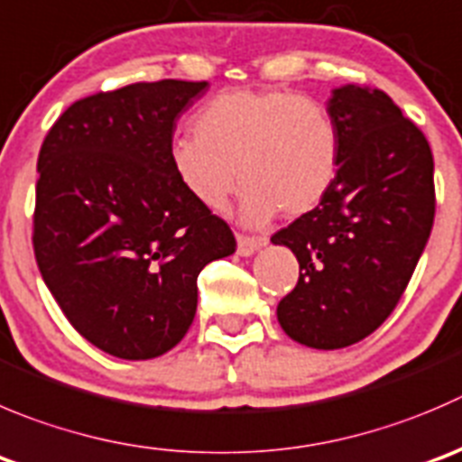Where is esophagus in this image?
Segmentation results:
<instances>
[{
    "label": "esophagus",
    "mask_w": 462,
    "mask_h": 462,
    "mask_svg": "<svg viewBox=\"0 0 462 462\" xmlns=\"http://www.w3.org/2000/svg\"><path fill=\"white\" fill-rule=\"evenodd\" d=\"M263 244H266V239H262V236L236 235V253H239L241 257H250V254L257 253Z\"/></svg>",
    "instance_id": "34e87169"
}]
</instances>
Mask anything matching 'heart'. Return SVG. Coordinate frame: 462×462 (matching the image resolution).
<instances>
[{
	"mask_svg": "<svg viewBox=\"0 0 462 462\" xmlns=\"http://www.w3.org/2000/svg\"><path fill=\"white\" fill-rule=\"evenodd\" d=\"M194 133L169 149L178 182L203 208L223 212L241 180L248 226L271 221L277 209L311 212L338 176L334 119L320 103L286 89L217 94L196 115Z\"/></svg>",
	"mask_w": 462,
	"mask_h": 462,
	"instance_id": "1",
	"label": "heart"
}]
</instances>
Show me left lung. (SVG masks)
<instances>
[{"mask_svg": "<svg viewBox=\"0 0 462 462\" xmlns=\"http://www.w3.org/2000/svg\"><path fill=\"white\" fill-rule=\"evenodd\" d=\"M327 112L340 169L322 203L271 236L300 263L277 304L282 329L316 350L373 334L400 302L436 217L433 155L424 133L382 89L347 83Z\"/></svg>", "mask_w": 462, "mask_h": 462, "instance_id": "obj_1", "label": "left lung"}]
</instances>
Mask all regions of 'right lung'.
Segmentation results:
<instances>
[{"mask_svg": "<svg viewBox=\"0 0 462 462\" xmlns=\"http://www.w3.org/2000/svg\"><path fill=\"white\" fill-rule=\"evenodd\" d=\"M208 80L133 83L71 103L38 155L33 253L76 331L128 361L176 347L200 271L235 253L230 226L169 160L176 119Z\"/></svg>", "mask_w": 462, "mask_h": 462, "instance_id": "obj_1", "label": "right lung"}]
</instances>
